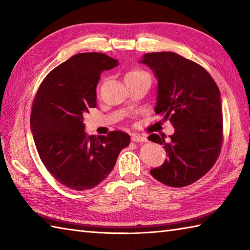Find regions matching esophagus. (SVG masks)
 I'll return each instance as SVG.
<instances>
[{
  "mask_svg": "<svg viewBox=\"0 0 250 250\" xmlns=\"http://www.w3.org/2000/svg\"><path fill=\"white\" fill-rule=\"evenodd\" d=\"M132 142H135V143H144L147 142V139L144 136H141L139 134H133L132 135Z\"/></svg>",
  "mask_w": 250,
  "mask_h": 250,
  "instance_id": "34e87169",
  "label": "esophagus"
}]
</instances>
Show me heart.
Here are the masks:
<instances>
[{
  "mask_svg": "<svg viewBox=\"0 0 250 250\" xmlns=\"http://www.w3.org/2000/svg\"><path fill=\"white\" fill-rule=\"evenodd\" d=\"M142 74H147L146 72L142 71V70H139V68H136V70H132L131 72H129L128 74H126L125 76H132V75H142Z\"/></svg>",
  "mask_w": 250,
  "mask_h": 250,
  "instance_id": "1",
  "label": "heart"
}]
</instances>
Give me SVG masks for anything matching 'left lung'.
Returning <instances> with one entry per match:
<instances>
[{
    "label": "left lung",
    "instance_id": "1",
    "mask_svg": "<svg viewBox=\"0 0 250 250\" xmlns=\"http://www.w3.org/2000/svg\"><path fill=\"white\" fill-rule=\"evenodd\" d=\"M158 78L156 114L169 119L175 132L150 134L163 145L167 160L150 174L169 187L193 184L213 167L224 143L220 91L203 66L169 51L148 52L141 61Z\"/></svg>",
    "mask_w": 250,
    "mask_h": 250
}]
</instances>
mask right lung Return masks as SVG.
Segmentation results:
<instances>
[{
    "label": "right lung",
    "instance_id": "add662e5",
    "mask_svg": "<svg viewBox=\"0 0 250 250\" xmlns=\"http://www.w3.org/2000/svg\"><path fill=\"white\" fill-rule=\"evenodd\" d=\"M118 60L101 52H83L55 67L40 84L30 125L37 152L52 176L65 187L83 191L98 186L114 168L130 135L111 131L89 136L84 113L97 106L101 74Z\"/></svg>",
    "mask_w": 250,
    "mask_h": 250
}]
</instances>
